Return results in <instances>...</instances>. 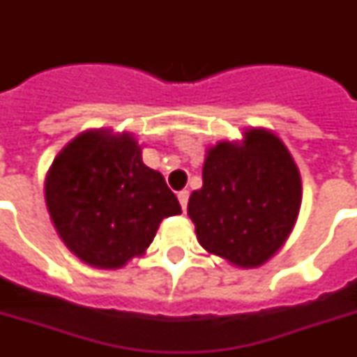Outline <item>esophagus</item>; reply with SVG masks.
I'll use <instances>...</instances> for the list:
<instances>
[{"mask_svg": "<svg viewBox=\"0 0 357 357\" xmlns=\"http://www.w3.org/2000/svg\"><path fill=\"white\" fill-rule=\"evenodd\" d=\"M178 200H179V206H181V209H187V204H189V190H181V192H178Z\"/></svg>", "mask_w": 357, "mask_h": 357, "instance_id": "1", "label": "esophagus"}]
</instances>
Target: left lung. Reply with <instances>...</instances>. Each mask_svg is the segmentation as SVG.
Listing matches in <instances>:
<instances>
[{
    "instance_id": "1",
    "label": "left lung",
    "mask_w": 357,
    "mask_h": 357,
    "mask_svg": "<svg viewBox=\"0 0 357 357\" xmlns=\"http://www.w3.org/2000/svg\"><path fill=\"white\" fill-rule=\"evenodd\" d=\"M204 185L189 198L198 243L231 265L261 266L293 231L302 179L276 133L250 128L241 142L222 140L206 151Z\"/></svg>"
}]
</instances>
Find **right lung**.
Listing matches in <instances>:
<instances>
[{"instance_id": "right-lung-1", "label": "right lung", "mask_w": 357, "mask_h": 357, "mask_svg": "<svg viewBox=\"0 0 357 357\" xmlns=\"http://www.w3.org/2000/svg\"><path fill=\"white\" fill-rule=\"evenodd\" d=\"M44 196L66 248L98 268L142 255L162 218L181 213L161 172L142 162L137 139L113 129L70 140L47 170Z\"/></svg>"}]
</instances>
